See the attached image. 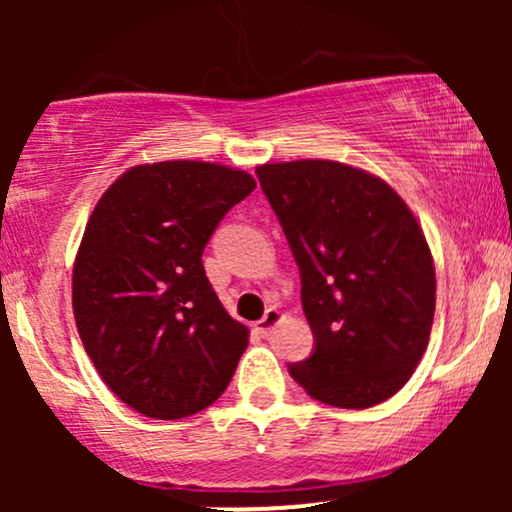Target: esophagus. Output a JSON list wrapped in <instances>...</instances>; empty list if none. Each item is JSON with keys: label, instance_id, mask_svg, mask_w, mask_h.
<instances>
[{"label": "esophagus", "instance_id": "esophagus-1", "mask_svg": "<svg viewBox=\"0 0 512 512\" xmlns=\"http://www.w3.org/2000/svg\"><path fill=\"white\" fill-rule=\"evenodd\" d=\"M281 320H284V315H281L276 308H269L267 313H264L262 320L255 325V330H257V334H260V337H269V334H272V330L276 325H279Z\"/></svg>", "mask_w": 512, "mask_h": 512}]
</instances>
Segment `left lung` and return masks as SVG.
I'll return each instance as SVG.
<instances>
[{
    "instance_id": "1",
    "label": "left lung",
    "mask_w": 512,
    "mask_h": 512,
    "mask_svg": "<svg viewBox=\"0 0 512 512\" xmlns=\"http://www.w3.org/2000/svg\"><path fill=\"white\" fill-rule=\"evenodd\" d=\"M293 260L313 354L289 373L310 397L368 409L411 378L436 313L424 231L383 180L337 161L257 168Z\"/></svg>"
}]
</instances>
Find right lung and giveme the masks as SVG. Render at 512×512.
Wrapping results in <instances>:
<instances>
[{"instance_id": "right-lung-1", "label": "right lung", "mask_w": 512, "mask_h": 512, "mask_svg": "<svg viewBox=\"0 0 512 512\" xmlns=\"http://www.w3.org/2000/svg\"><path fill=\"white\" fill-rule=\"evenodd\" d=\"M255 190L243 170L163 161L120 175L93 209L74 264V320L88 358L122 402L182 419L223 395L248 346L202 252Z\"/></svg>"}]
</instances>
